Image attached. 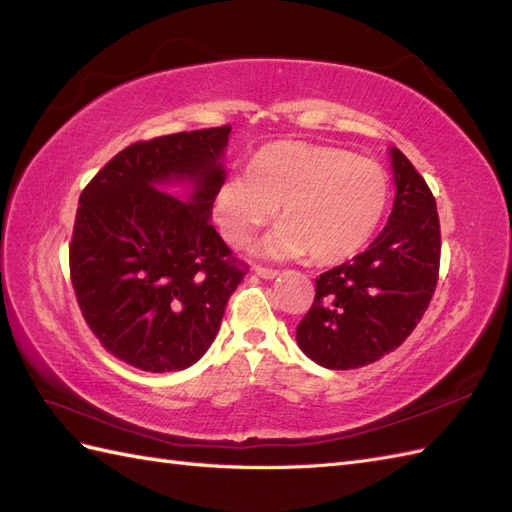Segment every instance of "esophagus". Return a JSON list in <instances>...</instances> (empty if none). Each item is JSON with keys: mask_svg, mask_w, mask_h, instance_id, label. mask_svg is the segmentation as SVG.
Here are the masks:
<instances>
[{"mask_svg": "<svg viewBox=\"0 0 512 512\" xmlns=\"http://www.w3.org/2000/svg\"><path fill=\"white\" fill-rule=\"evenodd\" d=\"M254 273L256 275H260L262 277V280H273V277H277V275H280V271H277V269H269V267H254Z\"/></svg>", "mask_w": 512, "mask_h": 512, "instance_id": "1", "label": "esophagus"}]
</instances>
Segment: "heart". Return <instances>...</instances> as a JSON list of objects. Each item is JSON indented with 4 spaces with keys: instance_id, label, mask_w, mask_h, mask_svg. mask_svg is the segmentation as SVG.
Returning a JSON list of instances; mask_svg holds the SVG:
<instances>
[{
    "instance_id": "1",
    "label": "heart",
    "mask_w": 512,
    "mask_h": 512,
    "mask_svg": "<svg viewBox=\"0 0 512 512\" xmlns=\"http://www.w3.org/2000/svg\"><path fill=\"white\" fill-rule=\"evenodd\" d=\"M391 200L384 168L354 153L282 141L260 149L245 177H228L213 196L215 220L232 245H245L280 209L282 224L262 245L275 258L309 252L339 262L371 239Z\"/></svg>"
}]
</instances>
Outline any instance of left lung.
<instances>
[{"label":"left lung","instance_id":"obj_1","mask_svg":"<svg viewBox=\"0 0 512 512\" xmlns=\"http://www.w3.org/2000/svg\"><path fill=\"white\" fill-rule=\"evenodd\" d=\"M395 203L365 252L316 277V297L297 327L299 348L327 369H356L406 342L436 292L440 218L425 179L391 149Z\"/></svg>","mask_w":512,"mask_h":512}]
</instances>
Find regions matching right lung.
Masks as SVG:
<instances>
[{
	"mask_svg": "<svg viewBox=\"0 0 512 512\" xmlns=\"http://www.w3.org/2000/svg\"><path fill=\"white\" fill-rule=\"evenodd\" d=\"M230 126L177 132L121 149L79 198L70 280L106 352L151 374L194 365L220 331L247 273L211 226ZM195 183L188 204L155 188Z\"/></svg>",
	"mask_w": 512,
	"mask_h": 512,
	"instance_id": "1",
	"label": "right lung"
}]
</instances>
